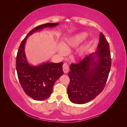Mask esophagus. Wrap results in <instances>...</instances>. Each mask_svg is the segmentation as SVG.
I'll list each match as a JSON object with an SVG mask.
<instances>
[{"instance_id": "34e87169", "label": "esophagus", "mask_w": 127, "mask_h": 127, "mask_svg": "<svg viewBox=\"0 0 127 127\" xmlns=\"http://www.w3.org/2000/svg\"><path fill=\"white\" fill-rule=\"evenodd\" d=\"M63 70L65 74H66L69 71V66L66 63H64L63 65Z\"/></svg>"}]
</instances>
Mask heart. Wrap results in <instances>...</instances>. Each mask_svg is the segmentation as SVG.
Returning <instances> with one entry per match:
<instances>
[{
	"label": "heart",
	"instance_id": "heart-1",
	"mask_svg": "<svg viewBox=\"0 0 127 127\" xmlns=\"http://www.w3.org/2000/svg\"><path fill=\"white\" fill-rule=\"evenodd\" d=\"M88 36V34L86 32H80L73 36L65 39L62 42L63 46H60L58 48V53L61 56H65L67 53V51L71 47L77 46L81 43L83 42ZM87 47L82 46L80 47L77 51V53L79 56H83L84 55Z\"/></svg>",
	"mask_w": 127,
	"mask_h": 127
}]
</instances>
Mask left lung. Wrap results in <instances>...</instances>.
Returning a JSON list of instances; mask_svg holds the SVG:
<instances>
[{
    "label": "left lung",
    "instance_id": "obj_1",
    "mask_svg": "<svg viewBox=\"0 0 127 127\" xmlns=\"http://www.w3.org/2000/svg\"><path fill=\"white\" fill-rule=\"evenodd\" d=\"M111 65L109 45L101 32L95 52L86 56L80 63L71 64L67 90L70 100L83 104L98 95L106 85Z\"/></svg>",
    "mask_w": 127,
    "mask_h": 127
}]
</instances>
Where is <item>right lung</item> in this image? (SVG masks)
<instances>
[{"instance_id": "1", "label": "right lung", "mask_w": 127, "mask_h": 127, "mask_svg": "<svg viewBox=\"0 0 127 127\" xmlns=\"http://www.w3.org/2000/svg\"><path fill=\"white\" fill-rule=\"evenodd\" d=\"M58 25V23H48L34 28L27 35L18 48L16 68L19 81L27 95L36 100H44L50 96L56 81L64 73L62 69L63 63L47 62L36 66L29 64L25 52L26 40L36 32Z\"/></svg>"}]
</instances>
